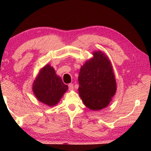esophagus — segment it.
<instances>
[{
  "mask_svg": "<svg viewBox=\"0 0 151 151\" xmlns=\"http://www.w3.org/2000/svg\"><path fill=\"white\" fill-rule=\"evenodd\" d=\"M68 89H69L70 91H72V90H73V89H74L73 84L70 83V84H69V85H68Z\"/></svg>",
  "mask_w": 151,
  "mask_h": 151,
  "instance_id": "obj_1",
  "label": "esophagus"
}]
</instances>
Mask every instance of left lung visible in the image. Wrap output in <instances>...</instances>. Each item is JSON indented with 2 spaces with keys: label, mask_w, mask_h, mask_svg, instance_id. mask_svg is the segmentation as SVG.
Wrapping results in <instances>:
<instances>
[{
  "label": "left lung",
  "mask_w": 151,
  "mask_h": 151,
  "mask_svg": "<svg viewBox=\"0 0 151 151\" xmlns=\"http://www.w3.org/2000/svg\"><path fill=\"white\" fill-rule=\"evenodd\" d=\"M78 93L87 108L93 111L109 105L116 93V83L111 61L101 50L86 61L80 69Z\"/></svg>",
  "instance_id": "obj_1"
}]
</instances>
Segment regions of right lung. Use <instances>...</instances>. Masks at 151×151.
Returning a JSON list of instances; mask_svg holds the SVG:
<instances>
[{
    "instance_id": "right-lung-1",
    "label": "right lung",
    "mask_w": 151,
    "mask_h": 151,
    "mask_svg": "<svg viewBox=\"0 0 151 151\" xmlns=\"http://www.w3.org/2000/svg\"><path fill=\"white\" fill-rule=\"evenodd\" d=\"M67 89L68 86L49 65L41 68L32 86L33 93L38 100L49 106L56 105Z\"/></svg>"
}]
</instances>
